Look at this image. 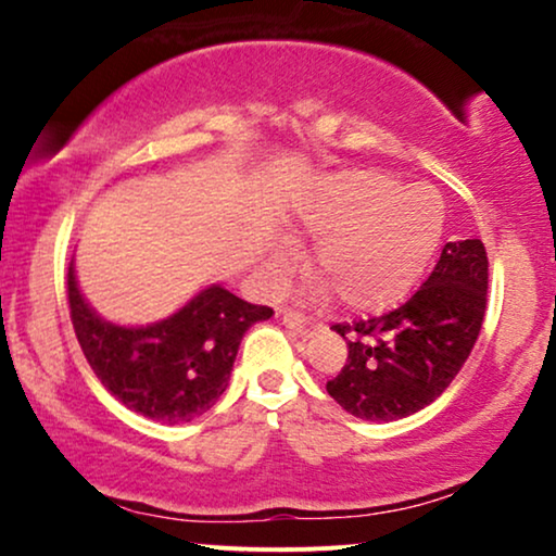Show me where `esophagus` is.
I'll use <instances>...</instances> for the list:
<instances>
[{"label": "esophagus", "instance_id": "1", "mask_svg": "<svg viewBox=\"0 0 556 556\" xmlns=\"http://www.w3.org/2000/svg\"><path fill=\"white\" fill-rule=\"evenodd\" d=\"M283 324H286L291 331L299 333V337H314V333L318 331L316 324L306 321V318L299 316V314H291V311H288V314H283Z\"/></svg>", "mask_w": 556, "mask_h": 556}]
</instances>
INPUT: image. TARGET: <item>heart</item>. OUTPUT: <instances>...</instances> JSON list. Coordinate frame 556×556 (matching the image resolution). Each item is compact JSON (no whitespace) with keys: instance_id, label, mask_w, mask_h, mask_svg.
I'll list each match as a JSON object with an SVG mask.
<instances>
[{"instance_id":"obj_1","label":"heart","mask_w":556,"mask_h":556,"mask_svg":"<svg viewBox=\"0 0 556 556\" xmlns=\"http://www.w3.org/2000/svg\"><path fill=\"white\" fill-rule=\"evenodd\" d=\"M445 207L435 189L400 187L390 174L349 169L324 177L299 202L295 240H316L311 273L318 293H337L354 311L397 303L417 283L443 238ZM295 250L270 248V268L286 273Z\"/></svg>"}]
</instances>
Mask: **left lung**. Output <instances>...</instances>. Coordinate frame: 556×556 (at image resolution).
I'll use <instances>...</instances> for the list:
<instances>
[{"instance_id":"obj_1","label":"left lung","mask_w":556,"mask_h":556,"mask_svg":"<svg viewBox=\"0 0 556 556\" xmlns=\"http://www.w3.org/2000/svg\"><path fill=\"white\" fill-rule=\"evenodd\" d=\"M489 257L481 240L445 242L440 261L400 308L337 324L346 364L326 392L349 415L392 422L420 413L447 390L470 356L485 314Z\"/></svg>"}]
</instances>
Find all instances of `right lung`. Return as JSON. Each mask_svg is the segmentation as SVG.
Instances as JSON below:
<instances>
[{"mask_svg": "<svg viewBox=\"0 0 556 556\" xmlns=\"http://www.w3.org/2000/svg\"><path fill=\"white\" fill-rule=\"evenodd\" d=\"M67 301L75 337L101 384L128 409L166 425L192 422L215 405L245 331L273 316V308L212 283L162 321L111 324L86 301L73 261Z\"/></svg>", "mask_w": 556, "mask_h": 556, "instance_id": "add662e5", "label": "right lung"}]
</instances>
